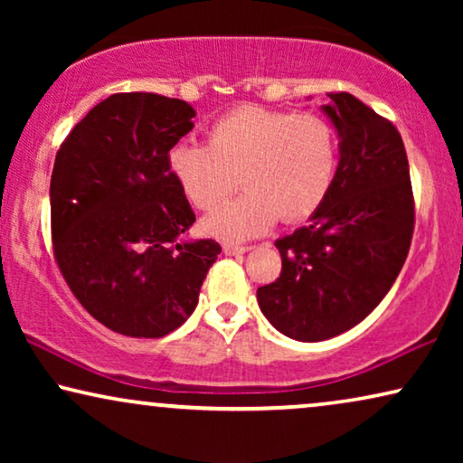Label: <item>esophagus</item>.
Wrapping results in <instances>:
<instances>
[{"label":"esophagus","mask_w":463,"mask_h":463,"mask_svg":"<svg viewBox=\"0 0 463 463\" xmlns=\"http://www.w3.org/2000/svg\"><path fill=\"white\" fill-rule=\"evenodd\" d=\"M250 246H238V244H223V252L225 255H244V252H249Z\"/></svg>","instance_id":"esophagus-1"}]
</instances>
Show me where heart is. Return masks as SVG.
Here are the masks:
<instances>
[{
    "label": "heart",
    "instance_id": "1",
    "mask_svg": "<svg viewBox=\"0 0 463 463\" xmlns=\"http://www.w3.org/2000/svg\"><path fill=\"white\" fill-rule=\"evenodd\" d=\"M339 164V137L318 113L242 105L213 124L208 143H176L168 170L183 195L208 211L237 186L250 189L204 217V230L227 242L261 236L280 217L297 223L318 211Z\"/></svg>",
    "mask_w": 463,
    "mask_h": 463
}]
</instances>
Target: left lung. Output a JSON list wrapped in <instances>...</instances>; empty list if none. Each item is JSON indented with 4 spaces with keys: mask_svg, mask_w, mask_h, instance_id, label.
Segmentation results:
<instances>
[{
    "mask_svg": "<svg viewBox=\"0 0 463 463\" xmlns=\"http://www.w3.org/2000/svg\"><path fill=\"white\" fill-rule=\"evenodd\" d=\"M339 137V164L325 204L306 227L276 240L282 274L257 288L269 325L295 341L350 331L401 274L415 211L402 138L347 92L320 107Z\"/></svg>",
    "mask_w": 463,
    "mask_h": 463,
    "instance_id": "8db88e82",
    "label": "left lung"
}]
</instances>
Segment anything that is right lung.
I'll list each match as a JSON object with an SVG mask.
<instances>
[{
    "instance_id": "right-lung-1",
    "label": "right lung",
    "mask_w": 463,
    "mask_h": 463,
    "mask_svg": "<svg viewBox=\"0 0 463 463\" xmlns=\"http://www.w3.org/2000/svg\"><path fill=\"white\" fill-rule=\"evenodd\" d=\"M194 107L154 92L111 94L56 154L50 179L54 257L86 312L128 337H164L198 306L217 261L194 240L195 214L168 170Z\"/></svg>"
}]
</instances>
